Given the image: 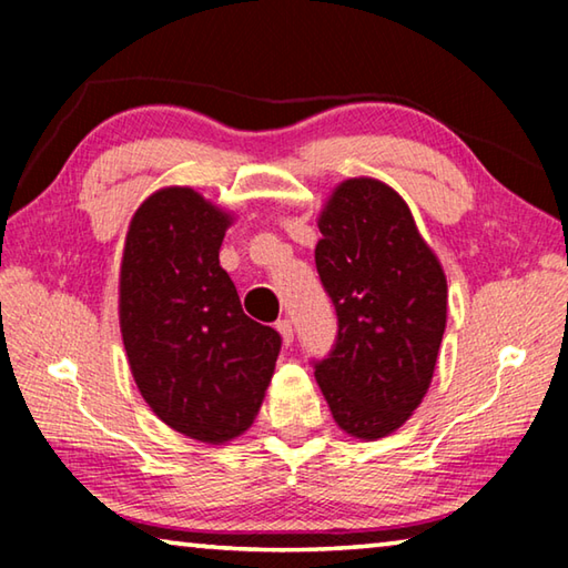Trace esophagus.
I'll use <instances>...</instances> for the list:
<instances>
[{"label":"esophagus","instance_id":"obj_1","mask_svg":"<svg viewBox=\"0 0 568 568\" xmlns=\"http://www.w3.org/2000/svg\"><path fill=\"white\" fill-rule=\"evenodd\" d=\"M275 328H277V333H281L283 335V343L285 345H291L293 343V323L291 321H287V318H283V321H277L275 323Z\"/></svg>","mask_w":568,"mask_h":568}]
</instances>
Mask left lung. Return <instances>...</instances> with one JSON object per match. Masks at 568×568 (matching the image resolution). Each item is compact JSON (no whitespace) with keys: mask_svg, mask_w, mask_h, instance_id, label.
I'll return each instance as SVG.
<instances>
[{"mask_svg":"<svg viewBox=\"0 0 568 568\" xmlns=\"http://www.w3.org/2000/svg\"><path fill=\"white\" fill-rule=\"evenodd\" d=\"M315 267L335 305L331 353L313 361L338 426L383 438L408 420L434 378L446 331V275L396 190L353 178L321 215Z\"/></svg>","mask_w":568,"mask_h":568,"instance_id":"left-lung-1","label":"left lung"}]
</instances>
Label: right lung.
<instances>
[{
  "label": "right lung",
  "instance_id": "right-lung-1",
  "mask_svg": "<svg viewBox=\"0 0 568 568\" xmlns=\"http://www.w3.org/2000/svg\"><path fill=\"white\" fill-rule=\"evenodd\" d=\"M230 217L190 187L140 205L124 240L120 328L134 383L160 420L203 444L250 428L281 333L247 318L220 267Z\"/></svg>",
  "mask_w": 568,
  "mask_h": 568
}]
</instances>
